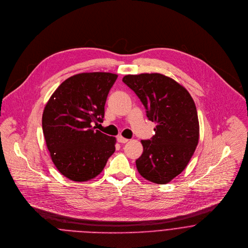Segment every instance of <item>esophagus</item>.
Returning a JSON list of instances; mask_svg holds the SVG:
<instances>
[{"label":"esophagus","instance_id":"1","mask_svg":"<svg viewBox=\"0 0 248 248\" xmlns=\"http://www.w3.org/2000/svg\"><path fill=\"white\" fill-rule=\"evenodd\" d=\"M117 140H118V142H120V143H126V142L129 141V140H127V139L121 137V136L117 137Z\"/></svg>","mask_w":248,"mask_h":248}]
</instances>
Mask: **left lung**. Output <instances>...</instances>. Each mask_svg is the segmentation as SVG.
Segmentation results:
<instances>
[{
	"label": "left lung",
	"mask_w": 248,
	"mask_h": 248,
	"mask_svg": "<svg viewBox=\"0 0 248 248\" xmlns=\"http://www.w3.org/2000/svg\"><path fill=\"white\" fill-rule=\"evenodd\" d=\"M122 81L140 99L148 119L157 123L153 138L141 140L138 171L150 182L167 184L186 167L198 144L194 101L183 85L163 74L127 75Z\"/></svg>",
	"instance_id": "left-lung-1"
}]
</instances>
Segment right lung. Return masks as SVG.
I'll return each instance as SVG.
<instances>
[{"label": "right lung", "instance_id": "1", "mask_svg": "<svg viewBox=\"0 0 248 248\" xmlns=\"http://www.w3.org/2000/svg\"><path fill=\"white\" fill-rule=\"evenodd\" d=\"M117 79L107 72L81 73L62 83L47 102L42 129L51 159L66 178L98 176L115 151L116 140L92 128L103 122L108 94Z\"/></svg>", "mask_w": 248, "mask_h": 248}]
</instances>
